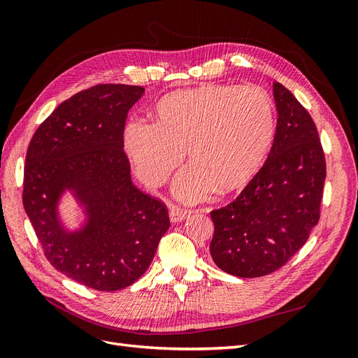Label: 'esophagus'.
<instances>
[{"mask_svg": "<svg viewBox=\"0 0 358 358\" xmlns=\"http://www.w3.org/2000/svg\"><path fill=\"white\" fill-rule=\"evenodd\" d=\"M169 216H170V221L176 224V222H180V221L185 220L187 216H188V212L180 209V208H178V206H170Z\"/></svg>", "mask_w": 358, "mask_h": 358, "instance_id": "esophagus-1", "label": "esophagus"}]
</instances>
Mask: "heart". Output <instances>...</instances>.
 Returning <instances> with one entry per match:
<instances>
[{
    "instance_id": "obj_1",
    "label": "heart",
    "mask_w": 358,
    "mask_h": 358,
    "mask_svg": "<svg viewBox=\"0 0 358 358\" xmlns=\"http://www.w3.org/2000/svg\"><path fill=\"white\" fill-rule=\"evenodd\" d=\"M275 107L258 86L208 83L171 92L157 103L154 124L131 122L124 148L145 183H164L187 152L191 166L173 183L187 203L218 189L245 187L262 167L275 137Z\"/></svg>"
}]
</instances>
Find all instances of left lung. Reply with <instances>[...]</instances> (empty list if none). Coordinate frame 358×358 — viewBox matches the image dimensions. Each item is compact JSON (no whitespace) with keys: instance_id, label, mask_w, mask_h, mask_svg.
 I'll list each match as a JSON object with an SVG mask.
<instances>
[{"instance_id":"8db88e82","label":"left lung","mask_w":358,"mask_h":358,"mask_svg":"<svg viewBox=\"0 0 358 358\" xmlns=\"http://www.w3.org/2000/svg\"><path fill=\"white\" fill-rule=\"evenodd\" d=\"M272 90L278 122L264 166L233 203L210 212L212 259L239 278L282 267L320 220L326 159L317 127L284 85Z\"/></svg>"}]
</instances>
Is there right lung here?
I'll return each instance as SVG.
<instances>
[{
  "label": "right lung",
  "instance_id": "add662e5",
  "mask_svg": "<svg viewBox=\"0 0 358 358\" xmlns=\"http://www.w3.org/2000/svg\"><path fill=\"white\" fill-rule=\"evenodd\" d=\"M143 94L121 83L78 92L37 128L27 150L24 208L46 258L99 291L134 284L170 227L166 206L133 185L124 152L127 113ZM67 192L85 215L73 231L59 216Z\"/></svg>",
  "mask_w": 358,
  "mask_h": 358
}]
</instances>
